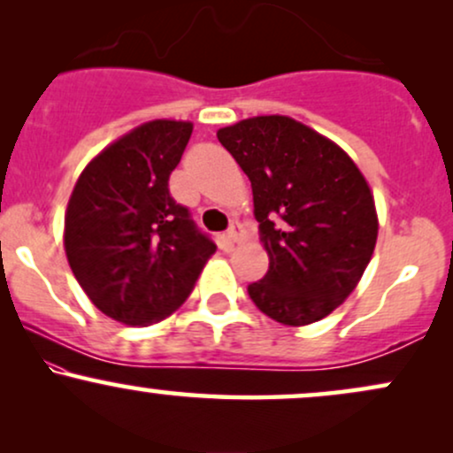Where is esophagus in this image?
<instances>
[{"label":"esophagus","instance_id":"1","mask_svg":"<svg viewBox=\"0 0 453 453\" xmlns=\"http://www.w3.org/2000/svg\"><path fill=\"white\" fill-rule=\"evenodd\" d=\"M226 236H227V241H232V242H241V241H242V236H244L242 223H241V221H232L230 230H227Z\"/></svg>","mask_w":453,"mask_h":453}]
</instances>
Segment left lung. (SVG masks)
I'll list each match as a JSON object with an SVG mask.
<instances>
[{
	"mask_svg": "<svg viewBox=\"0 0 453 453\" xmlns=\"http://www.w3.org/2000/svg\"><path fill=\"white\" fill-rule=\"evenodd\" d=\"M253 189L270 266L247 288L283 326L324 319L356 289L377 242L371 187L339 144L268 114L217 132Z\"/></svg>",
	"mask_w": 453,
	"mask_h": 453,
	"instance_id": "left-lung-1",
	"label": "left lung"
}]
</instances>
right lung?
<instances>
[{
	"label": "right lung",
	"instance_id": "1",
	"mask_svg": "<svg viewBox=\"0 0 453 453\" xmlns=\"http://www.w3.org/2000/svg\"><path fill=\"white\" fill-rule=\"evenodd\" d=\"M191 129L168 119L132 129L89 161L67 202L72 273L91 303L121 324L173 315L217 251L168 189Z\"/></svg>",
	"mask_w": 453,
	"mask_h": 453
}]
</instances>
